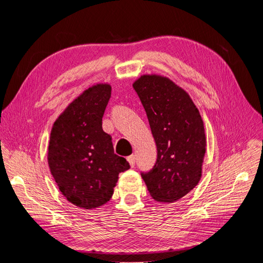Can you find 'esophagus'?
<instances>
[{"label": "esophagus", "instance_id": "esophagus-1", "mask_svg": "<svg viewBox=\"0 0 263 263\" xmlns=\"http://www.w3.org/2000/svg\"><path fill=\"white\" fill-rule=\"evenodd\" d=\"M127 160H128L130 166L133 168V166L135 165V160H136V157H135V155H132L129 157H127Z\"/></svg>", "mask_w": 263, "mask_h": 263}]
</instances>
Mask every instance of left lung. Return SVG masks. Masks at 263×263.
<instances>
[{
	"instance_id": "8db88e82",
	"label": "left lung",
	"mask_w": 263,
	"mask_h": 263,
	"mask_svg": "<svg viewBox=\"0 0 263 263\" xmlns=\"http://www.w3.org/2000/svg\"><path fill=\"white\" fill-rule=\"evenodd\" d=\"M157 146V161L141 173L151 197L176 202L201 180L206 151L204 124L189 93L169 78L144 74L133 84Z\"/></svg>"
}]
</instances>
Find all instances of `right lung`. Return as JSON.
Returning a JSON list of instances; mask_svg holds the SVG:
<instances>
[{"mask_svg": "<svg viewBox=\"0 0 263 263\" xmlns=\"http://www.w3.org/2000/svg\"><path fill=\"white\" fill-rule=\"evenodd\" d=\"M112 87L98 83L74 99L53 123L48 164L60 192L78 208L104 205L114 193L118 174L130 168L114 154L112 137L102 128V117Z\"/></svg>", "mask_w": 263, "mask_h": 263, "instance_id": "add662e5", "label": "right lung"}]
</instances>
